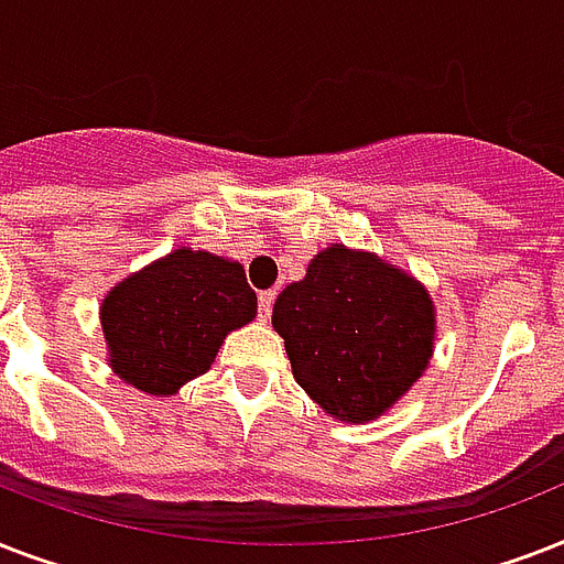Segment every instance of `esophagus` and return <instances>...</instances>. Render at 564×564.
I'll list each match as a JSON object with an SVG mask.
<instances>
[{
  "mask_svg": "<svg viewBox=\"0 0 564 564\" xmlns=\"http://www.w3.org/2000/svg\"><path fill=\"white\" fill-rule=\"evenodd\" d=\"M274 299H278V292H274V290H263V292H260V295H257V307H260V318L272 316Z\"/></svg>",
  "mask_w": 564,
  "mask_h": 564,
  "instance_id": "1",
  "label": "esophagus"
}]
</instances>
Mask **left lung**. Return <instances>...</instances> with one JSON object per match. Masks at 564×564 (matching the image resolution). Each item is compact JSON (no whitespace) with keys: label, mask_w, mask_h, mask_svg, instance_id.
<instances>
[{"label":"left lung","mask_w":564,"mask_h":564,"mask_svg":"<svg viewBox=\"0 0 564 564\" xmlns=\"http://www.w3.org/2000/svg\"><path fill=\"white\" fill-rule=\"evenodd\" d=\"M299 386L339 421H371L427 369L433 301L369 251L330 246L272 310Z\"/></svg>","instance_id":"obj_1"}]
</instances>
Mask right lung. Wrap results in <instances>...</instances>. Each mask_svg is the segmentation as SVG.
<instances>
[{
    "label": "right lung",
    "instance_id": "right-lung-1",
    "mask_svg": "<svg viewBox=\"0 0 564 564\" xmlns=\"http://www.w3.org/2000/svg\"><path fill=\"white\" fill-rule=\"evenodd\" d=\"M254 316L242 265L178 248L110 290L101 330L113 371L163 398L210 369L221 339Z\"/></svg>",
    "mask_w": 564,
    "mask_h": 564
}]
</instances>
